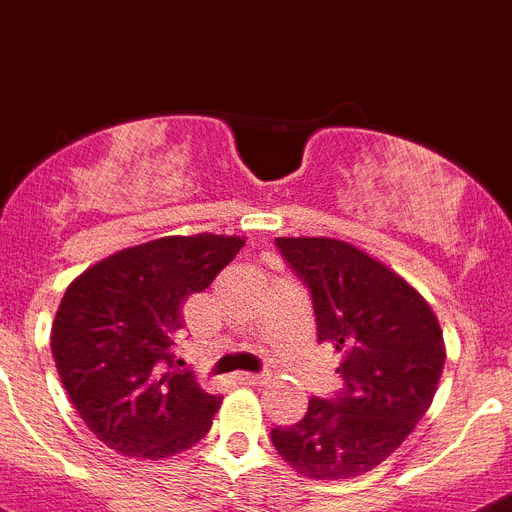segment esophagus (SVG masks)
I'll list each match as a JSON object with an SVG mask.
<instances>
[{"label":"esophagus","instance_id":"esophagus-1","mask_svg":"<svg viewBox=\"0 0 512 512\" xmlns=\"http://www.w3.org/2000/svg\"><path fill=\"white\" fill-rule=\"evenodd\" d=\"M234 380L242 382V385H265L270 377H267V375H250V372H237V375H234Z\"/></svg>","mask_w":512,"mask_h":512}]
</instances>
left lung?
Segmentation results:
<instances>
[{
	"label": "left lung",
	"instance_id": "left-lung-1",
	"mask_svg": "<svg viewBox=\"0 0 512 512\" xmlns=\"http://www.w3.org/2000/svg\"><path fill=\"white\" fill-rule=\"evenodd\" d=\"M308 285L319 344L339 357L344 390L308 400L296 426L273 428L280 457L311 480H352L398 449L434 400L444 331L393 267L334 237H278Z\"/></svg>",
	"mask_w": 512,
	"mask_h": 512
}]
</instances>
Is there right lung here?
<instances>
[{
	"label": "right lung",
	"instance_id": "right-lung-1",
	"mask_svg": "<svg viewBox=\"0 0 512 512\" xmlns=\"http://www.w3.org/2000/svg\"><path fill=\"white\" fill-rule=\"evenodd\" d=\"M245 247L242 237H160L104 257L66 288L50 334L78 416L124 457L168 459L209 434L222 398L173 370L183 303Z\"/></svg>",
	"mask_w": 512,
	"mask_h": 512
}]
</instances>
